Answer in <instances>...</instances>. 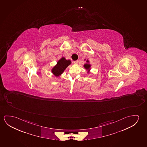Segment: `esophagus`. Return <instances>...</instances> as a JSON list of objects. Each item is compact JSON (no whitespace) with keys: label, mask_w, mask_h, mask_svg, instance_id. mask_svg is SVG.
<instances>
[{"label":"esophagus","mask_w":147,"mask_h":147,"mask_svg":"<svg viewBox=\"0 0 147 147\" xmlns=\"http://www.w3.org/2000/svg\"><path fill=\"white\" fill-rule=\"evenodd\" d=\"M78 63V60H77V61H74V64H77Z\"/></svg>","instance_id":"obj_1"}]
</instances>
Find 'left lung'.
Segmentation results:
<instances>
[{"label": "left lung", "mask_w": 147, "mask_h": 147, "mask_svg": "<svg viewBox=\"0 0 147 147\" xmlns=\"http://www.w3.org/2000/svg\"><path fill=\"white\" fill-rule=\"evenodd\" d=\"M84 67L86 69H88L89 68H90V65H88V64H85L84 65Z\"/></svg>", "instance_id": "left-lung-1"}]
</instances>
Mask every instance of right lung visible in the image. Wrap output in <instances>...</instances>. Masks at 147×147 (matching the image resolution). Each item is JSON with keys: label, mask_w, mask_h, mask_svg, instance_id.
I'll use <instances>...</instances> for the list:
<instances>
[{"label": "right lung", "mask_w": 147, "mask_h": 147, "mask_svg": "<svg viewBox=\"0 0 147 147\" xmlns=\"http://www.w3.org/2000/svg\"><path fill=\"white\" fill-rule=\"evenodd\" d=\"M71 64L70 60H66L64 57H62L59 61L57 65H55L52 70V72L56 76H59L61 74L65 68Z\"/></svg>", "instance_id": "right-lung-1"}]
</instances>
